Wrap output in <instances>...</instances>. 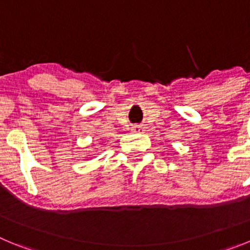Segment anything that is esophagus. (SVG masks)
I'll return each instance as SVG.
<instances>
[{"label":"esophagus","mask_w":250,"mask_h":250,"mask_svg":"<svg viewBox=\"0 0 250 250\" xmlns=\"http://www.w3.org/2000/svg\"><path fill=\"white\" fill-rule=\"evenodd\" d=\"M143 129H144V127L140 126V125H135V126H132V127H131V130H132V131H134V132H140Z\"/></svg>","instance_id":"34e87169"}]
</instances>
